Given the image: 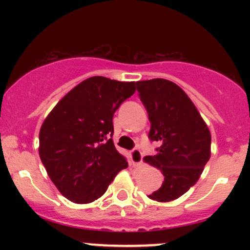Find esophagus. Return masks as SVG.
Returning <instances> with one entry per match:
<instances>
[{"label":"esophagus","mask_w":250,"mask_h":250,"mask_svg":"<svg viewBox=\"0 0 250 250\" xmlns=\"http://www.w3.org/2000/svg\"><path fill=\"white\" fill-rule=\"evenodd\" d=\"M130 160L134 166H139L142 163V153L140 149H134L130 153Z\"/></svg>","instance_id":"1"}]
</instances>
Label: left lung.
I'll use <instances>...</instances> for the list:
<instances>
[{
  "mask_svg": "<svg viewBox=\"0 0 250 250\" xmlns=\"http://www.w3.org/2000/svg\"><path fill=\"white\" fill-rule=\"evenodd\" d=\"M147 109L149 139L157 141V153L143 161L160 169L162 186L148 195L159 202L179 199L193 187L210 159V131L187 94L174 82L153 79L137 82Z\"/></svg>",
  "mask_w": 250,
  "mask_h": 250,
  "instance_id": "obj_1",
  "label": "left lung"
}]
</instances>
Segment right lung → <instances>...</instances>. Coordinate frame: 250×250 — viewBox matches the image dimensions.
<instances>
[{
	"mask_svg": "<svg viewBox=\"0 0 250 250\" xmlns=\"http://www.w3.org/2000/svg\"><path fill=\"white\" fill-rule=\"evenodd\" d=\"M135 90V82L89 77L45 117L39 154L48 176L65 199L80 205L93 202L128 167L111 139L113 116Z\"/></svg>",
	"mask_w": 250,
	"mask_h": 250,
	"instance_id": "1",
	"label": "right lung"
}]
</instances>
